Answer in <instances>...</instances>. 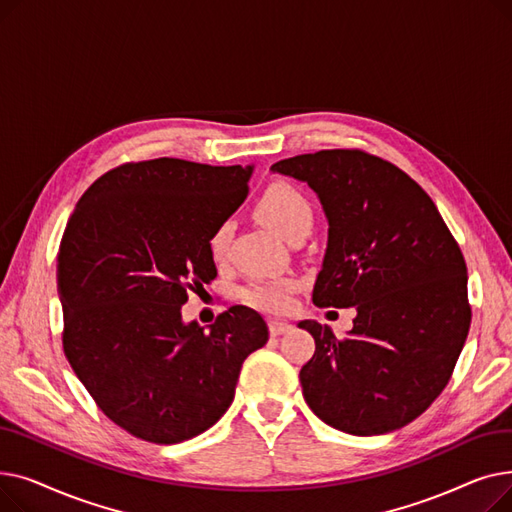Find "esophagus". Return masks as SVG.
<instances>
[{"label": "esophagus", "instance_id": "34e87169", "mask_svg": "<svg viewBox=\"0 0 512 512\" xmlns=\"http://www.w3.org/2000/svg\"><path fill=\"white\" fill-rule=\"evenodd\" d=\"M270 334L272 336H280V334H284V332H288L292 326L290 324H286V321H280V319H270Z\"/></svg>", "mask_w": 512, "mask_h": 512}]
</instances>
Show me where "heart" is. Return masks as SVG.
Listing matches in <instances>:
<instances>
[{"instance_id":"1","label":"heart","mask_w":512,"mask_h":512,"mask_svg":"<svg viewBox=\"0 0 512 512\" xmlns=\"http://www.w3.org/2000/svg\"><path fill=\"white\" fill-rule=\"evenodd\" d=\"M255 215L276 234L292 240L313 226V207L297 186L288 182H274L263 191L255 205ZM232 236V224L220 222L207 238V251L215 263H222ZM294 284L290 280L255 282L242 290V301L261 311H284L290 303Z\"/></svg>"}]
</instances>
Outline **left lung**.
<instances>
[{
    "label": "left lung",
    "instance_id": "8db88e82",
    "mask_svg": "<svg viewBox=\"0 0 512 512\" xmlns=\"http://www.w3.org/2000/svg\"><path fill=\"white\" fill-rule=\"evenodd\" d=\"M272 170L305 180L328 215L313 303L357 309L344 338L299 324L315 340L299 373L307 405L353 436L405 427L446 388L469 334L459 242L407 172L363 149L294 155Z\"/></svg>",
    "mask_w": 512,
    "mask_h": 512
}]
</instances>
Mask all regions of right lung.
I'll return each instance as SVG.
<instances>
[{
  "label": "right lung",
  "instance_id": "add662e5",
  "mask_svg": "<svg viewBox=\"0 0 512 512\" xmlns=\"http://www.w3.org/2000/svg\"><path fill=\"white\" fill-rule=\"evenodd\" d=\"M251 166L159 157L99 176L58 251L64 355L97 407L134 438L178 444L234 400L263 317L234 305L205 332L184 324L188 292L218 276L207 238L249 193Z\"/></svg>",
  "mask_w": 512,
  "mask_h": 512
}]
</instances>
